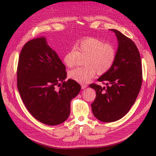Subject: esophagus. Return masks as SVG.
<instances>
[{
    "label": "esophagus",
    "mask_w": 156,
    "mask_h": 156,
    "mask_svg": "<svg viewBox=\"0 0 156 156\" xmlns=\"http://www.w3.org/2000/svg\"><path fill=\"white\" fill-rule=\"evenodd\" d=\"M87 84H81V88H82V89H84V88H87Z\"/></svg>",
    "instance_id": "1"
}]
</instances>
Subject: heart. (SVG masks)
Here are the masks:
<instances>
[{
  "label": "heart",
  "mask_w": 156,
  "mask_h": 156,
  "mask_svg": "<svg viewBox=\"0 0 156 156\" xmlns=\"http://www.w3.org/2000/svg\"><path fill=\"white\" fill-rule=\"evenodd\" d=\"M79 55H86L85 66L70 70L68 75L74 81L85 83L95 77L96 73L103 75L109 70L116 59V50L111 44L104 43L94 37H87L77 41L64 56L63 60L68 67L77 64Z\"/></svg>",
  "instance_id": "obj_1"
}]
</instances>
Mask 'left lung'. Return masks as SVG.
I'll return each instance as SVG.
<instances>
[{"label": "left lung", "instance_id": "1", "mask_svg": "<svg viewBox=\"0 0 156 156\" xmlns=\"http://www.w3.org/2000/svg\"><path fill=\"white\" fill-rule=\"evenodd\" d=\"M111 30L115 33L119 43L116 59L112 68L98 79L106 82L107 87L90 84L96 92L91 104L92 112L103 122L120 120L129 112L138 96L143 81L142 64L136 45L120 31Z\"/></svg>", "mask_w": 156, "mask_h": 156}]
</instances>
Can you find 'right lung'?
<instances>
[{
  "label": "right lung",
  "mask_w": 156,
  "mask_h": 156,
  "mask_svg": "<svg viewBox=\"0 0 156 156\" xmlns=\"http://www.w3.org/2000/svg\"><path fill=\"white\" fill-rule=\"evenodd\" d=\"M66 67L45 37L29 41L19 57L17 85L27 110L47 125L62 123L70 114V102L81 86L66 78ZM59 88H58V87Z\"/></svg>",
  "instance_id": "right-lung-1"
}]
</instances>
